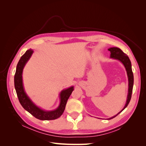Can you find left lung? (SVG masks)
Here are the masks:
<instances>
[{
    "label": "left lung",
    "mask_w": 146,
    "mask_h": 146,
    "mask_svg": "<svg viewBox=\"0 0 146 146\" xmlns=\"http://www.w3.org/2000/svg\"><path fill=\"white\" fill-rule=\"evenodd\" d=\"M108 50L110 52V53H111V54H110V58L119 60L123 64V66H124L127 71L128 81H129V89H128V95H127V98L126 100V104L124 106V107L122 108L121 111H120V112H119L117 114H116L115 116L107 119H111L114 117H115L119 113H121L123 110L127 107V105H129L131 99L132 90H133L134 78H133V72H132V69H131V61L129 58V56H128L125 53H123L120 48L117 47H111V48H109Z\"/></svg>",
    "instance_id": "left-lung-1"
}]
</instances>
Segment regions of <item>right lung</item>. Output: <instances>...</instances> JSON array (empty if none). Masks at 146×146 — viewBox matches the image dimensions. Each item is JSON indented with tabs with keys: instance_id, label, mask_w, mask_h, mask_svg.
<instances>
[{
	"instance_id": "obj_1",
	"label": "right lung",
	"mask_w": 146,
	"mask_h": 146,
	"mask_svg": "<svg viewBox=\"0 0 146 146\" xmlns=\"http://www.w3.org/2000/svg\"><path fill=\"white\" fill-rule=\"evenodd\" d=\"M33 53L32 49L26 51L21 56L17 64L16 73L15 75V87L19 101L23 107L34 117L39 120H54L60 117L63 113L66 103L74 90V86L61 91L60 94V103L56 109L52 111H46L35 105L32 100L26 94L24 90L23 81V72L24 66L32 56Z\"/></svg>"
}]
</instances>
